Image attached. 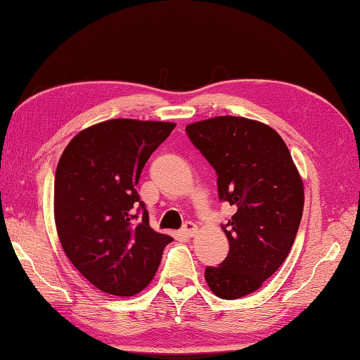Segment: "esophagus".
I'll return each instance as SVG.
<instances>
[{"instance_id":"1","label":"esophagus","mask_w":360,"mask_h":360,"mask_svg":"<svg viewBox=\"0 0 360 360\" xmlns=\"http://www.w3.org/2000/svg\"><path fill=\"white\" fill-rule=\"evenodd\" d=\"M181 230L186 236H194L195 233H198V226H195V224L191 222V221H186L185 224H183Z\"/></svg>"}]
</instances>
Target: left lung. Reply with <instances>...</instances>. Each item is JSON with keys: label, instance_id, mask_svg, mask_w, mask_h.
<instances>
[{"label": "left lung", "instance_id": "obj_1", "mask_svg": "<svg viewBox=\"0 0 360 360\" xmlns=\"http://www.w3.org/2000/svg\"><path fill=\"white\" fill-rule=\"evenodd\" d=\"M186 134L216 171L219 200L235 208L221 226L229 254L207 266L205 279L216 296L238 300L285 262L302 218V180L285 142L260 122L221 116L188 125Z\"/></svg>", "mask_w": 360, "mask_h": 360}]
</instances>
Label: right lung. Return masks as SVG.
Listing matches in <instances>:
<instances>
[{"label": "right lung", "instance_id": "right-lung-1", "mask_svg": "<svg viewBox=\"0 0 360 360\" xmlns=\"http://www.w3.org/2000/svg\"><path fill=\"white\" fill-rule=\"evenodd\" d=\"M171 122L112 119L75 136L54 179V219L65 255L94 287L114 296L144 290L172 238L148 226L136 191Z\"/></svg>", "mask_w": 360, "mask_h": 360}]
</instances>
